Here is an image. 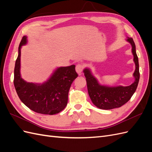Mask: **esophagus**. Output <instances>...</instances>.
Segmentation results:
<instances>
[{
  "label": "esophagus",
  "mask_w": 152,
  "mask_h": 152,
  "mask_svg": "<svg viewBox=\"0 0 152 152\" xmlns=\"http://www.w3.org/2000/svg\"><path fill=\"white\" fill-rule=\"evenodd\" d=\"M84 66L82 65V64H77L75 66V70L76 72H77V73L79 75H80L82 72L83 71V69H84Z\"/></svg>",
  "instance_id": "obj_1"
}]
</instances>
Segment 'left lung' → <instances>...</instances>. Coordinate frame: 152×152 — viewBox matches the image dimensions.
Returning a JSON list of instances; mask_svg holds the SVG:
<instances>
[{
	"label": "left lung",
	"instance_id": "left-lung-1",
	"mask_svg": "<svg viewBox=\"0 0 152 152\" xmlns=\"http://www.w3.org/2000/svg\"><path fill=\"white\" fill-rule=\"evenodd\" d=\"M127 40L132 45V52L136 65V70L133 74L135 78L134 83L126 87H110L101 86L91 74L89 69L86 68L84 70L89 97L93 103L100 109L111 110L122 107L131 98L138 85L140 80L139 62L136 53L135 44L132 38H128Z\"/></svg>",
	"mask_w": 152,
	"mask_h": 152
}]
</instances>
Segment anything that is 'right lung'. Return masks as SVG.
Here are the masks:
<instances>
[{
  "mask_svg": "<svg viewBox=\"0 0 152 152\" xmlns=\"http://www.w3.org/2000/svg\"><path fill=\"white\" fill-rule=\"evenodd\" d=\"M26 43V37L23 36L15 67L14 85L18 97L35 112L45 115L58 113L66 107L70 86L78 77L75 66L58 68L50 79L41 85L26 82L20 75L21 47Z\"/></svg>",
  "mask_w": 152,
  "mask_h": 152,
  "instance_id": "1",
  "label": "right lung"
}]
</instances>
